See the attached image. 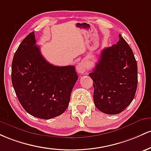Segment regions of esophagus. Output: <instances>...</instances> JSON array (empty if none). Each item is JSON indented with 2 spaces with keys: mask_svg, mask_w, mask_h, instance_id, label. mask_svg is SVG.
Returning a JSON list of instances; mask_svg holds the SVG:
<instances>
[{
  "mask_svg": "<svg viewBox=\"0 0 151 151\" xmlns=\"http://www.w3.org/2000/svg\"><path fill=\"white\" fill-rule=\"evenodd\" d=\"M76 69L79 73H84L86 70V63L83 60L79 62L76 66Z\"/></svg>",
  "mask_w": 151,
  "mask_h": 151,
  "instance_id": "obj_1",
  "label": "esophagus"
}]
</instances>
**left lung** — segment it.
<instances>
[{
    "instance_id": "1",
    "label": "left lung",
    "mask_w": 151,
    "mask_h": 151,
    "mask_svg": "<svg viewBox=\"0 0 151 151\" xmlns=\"http://www.w3.org/2000/svg\"><path fill=\"white\" fill-rule=\"evenodd\" d=\"M89 76L93 81L95 106L109 115L121 113L135 97L138 66L130 48L119 34L116 45L104 48Z\"/></svg>"
}]
</instances>
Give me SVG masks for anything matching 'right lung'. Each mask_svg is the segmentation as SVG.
<instances>
[{"label":"right lung","instance_id":"1","mask_svg":"<svg viewBox=\"0 0 151 151\" xmlns=\"http://www.w3.org/2000/svg\"><path fill=\"white\" fill-rule=\"evenodd\" d=\"M35 43L32 32L18 46L12 62V83L26 112L41 119H50L67 109L78 77L73 65L49 63Z\"/></svg>","mask_w":151,"mask_h":151}]
</instances>
